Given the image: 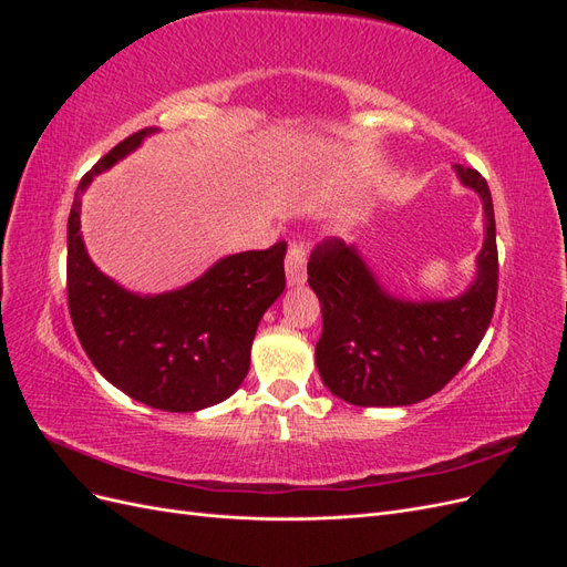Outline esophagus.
Segmentation results:
<instances>
[{"label":"esophagus","mask_w":567,"mask_h":567,"mask_svg":"<svg viewBox=\"0 0 567 567\" xmlns=\"http://www.w3.org/2000/svg\"><path fill=\"white\" fill-rule=\"evenodd\" d=\"M305 265H307V246L300 241H293L288 246L286 252V279L288 286H302L307 274H305Z\"/></svg>","instance_id":"1"}]
</instances>
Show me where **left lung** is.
<instances>
[{
	"instance_id": "obj_1",
	"label": "left lung",
	"mask_w": 567,
	"mask_h": 567,
	"mask_svg": "<svg viewBox=\"0 0 567 567\" xmlns=\"http://www.w3.org/2000/svg\"><path fill=\"white\" fill-rule=\"evenodd\" d=\"M461 182L485 205V244L477 279L454 300L406 302L388 296L354 246L323 238L307 262L321 302L317 369L336 398L357 406H406L440 392L468 362L494 315L499 255L492 194L473 167Z\"/></svg>"
}]
</instances>
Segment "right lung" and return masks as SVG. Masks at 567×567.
I'll return each instance as SVG.
<instances>
[{
    "instance_id": "1",
    "label": "right lung",
    "mask_w": 567,
    "mask_h": 567,
    "mask_svg": "<svg viewBox=\"0 0 567 567\" xmlns=\"http://www.w3.org/2000/svg\"><path fill=\"white\" fill-rule=\"evenodd\" d=\"M151 132L130 134L78 184L68 217V310L80 346L117 390L153 409L198 411L244 383L257 323L284 293L286 244L229 255L194 284L153 298L104 277L82 244L80 196Z\"/></svg>"
}]
</instances>
